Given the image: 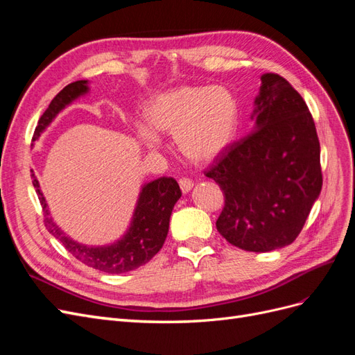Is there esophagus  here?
I'll return each instance as SVG.
<instances>
[{"mask_svg":"<svg viewBox=\"0 0 355 355\" xmlns=\"http://www.w3.org/2000/svg\"><path fill=\"white\" fill-rule=\"evenodd\" d=\"M179 187H180V189H182V192H184V194H188V192H191L192 187H194V182H192L191 179L184 178V179L179 180Z\"/></svg>","mask_w":355,"mask_h":355,"instance_id":"esophagus-1","label":"esophagus"}]
</instances>
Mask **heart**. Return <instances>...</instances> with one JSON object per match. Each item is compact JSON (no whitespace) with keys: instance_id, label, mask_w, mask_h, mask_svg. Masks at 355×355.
I'll return each mask as SVG.
<instances>
[{"instance_id":"heart-1","label":"heart","mask_w":355,"mask_h":355,"mask_svg":"<svg viewBox=\"0 0 355 355\" xmlns=\"http://www.w3.org/2000/svg\"><path fill=\"white\" fill-rule=\"evenodd\" d=\"M239 103L223 87L180 85L157 94L145 110L146 123L136 127L149 151L173 135L178 151L191 163L207 164L232 145L239 130Z\"/></svg>"}]
</instances>
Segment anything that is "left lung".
Masks as SVG:
<instances>
[{"label": "left lung", "mask_w": 355, "mask_h": 355, "mask_svg": "<svg viewBox=\"0 0 355 355\" xmlns=\"http://www.w3.org/2000/svg\"><path fill=\"white\" fill-rule=\"evenodd\" d=\"M261 81L252 133L206 171L225 194L219 234L257 253L296 240L323 185L318 136L302 96L277 73Z\"/></svg>", "instance_id": "8db88e82"}]
</instances>
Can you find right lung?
Instances as JSON below:
<instances>
[{
  "mask_svg": "<svg viewBox=\"0 0 355 355\" xmlns=\"http://www.w3.org/2000/svg\"><path fill=\"white\" fill-rule=\"evenodd\" d=\"M89 92L90 85L87 80L68 84L65 89L56 94L46 112L41 115L32 141H38L40 136L46 132V128L67 106ZM32 185H34L42 210H44L46 227L53 237L65 245L75 259L94 268V270L108 274L133 271L153 259L166 241L171 211H173L175 204L182 196L178 182L173 178H158L144 184L141 192H139L130 225L121 237L110 244L89 245L71 239L53 220L49 204L46 197L42 196L40 182L34 171H32Z\"/></svg>",
  "mask_w": 355,
  "mask_h": 355,
  "instance_id": "right-lung-1",
  "label": "right lung"
}]
</instances>
